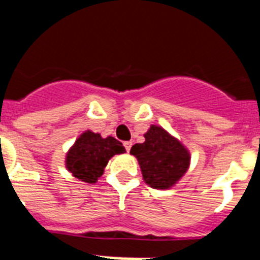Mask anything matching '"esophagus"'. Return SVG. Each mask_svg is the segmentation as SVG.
<instances>
[{
    "label": "esophagus",
    "mask_w": 260,
    "mask_h": 260,
    "mask_svg": "<svg viewBox=\"0 0 260 260\" xmlns=\"http://www.w3.org/2000/svg\"><path fill=\"white\" fill-rule=\"evenodd\" d=\"M123 146H125V148H126V151H130L132 150V146H133V142L132 141H128V142H125V143H123Z\"/></svg>",
    "instance_id": "34e87169"
}]
</instances>
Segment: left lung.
<instances>
[{"label":"left lung","instance_id":"left-lung-1","mask_svg":"<svg viewBox=\"0 0 260 260\" xmlns=\"http://www.w3.org/2000/svg\"><path fill=\"white\" fill-rule=\"evenodd\" d=\"M147 185L157 190L173 187L189 171L190 151L176 137L157 125H151L143 143L132 147Z\"/></svg>","mask_w":260,"mask_h":260}]
</instances>
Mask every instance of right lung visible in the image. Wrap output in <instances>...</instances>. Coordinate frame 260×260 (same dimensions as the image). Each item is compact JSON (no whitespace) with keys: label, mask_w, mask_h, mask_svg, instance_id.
Instances as JSON below:
<instances>
[{"label":"right lung","mask_w":260,"mask_h":260,"mask_svg":"<svg viewBox=\"0 0 260 260\" xmlns=\"http://www.w3.org/2000/svg\"><path fill=\"white\" fill-rule=\"evenodd\" d=\"M125 152V147L116 138H103L99 133L86 130L66 152L65 167L82 182L96 183L110 158Z\"/></svg>","instance_id":"add662e5"}]
</instances>
